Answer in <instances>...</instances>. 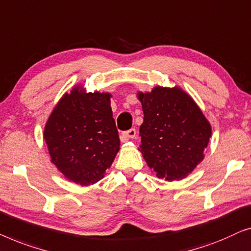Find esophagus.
<instances>
[{
    "mask_svg": "<svg viewBox=\"0 0 251 251\" xmlns=\"http://www.w3.org/2000/svg\"><path fill=\"white\" fill-rule=\"evenodd\" d=\"M135 136H136V129L135 128H130V129L126 130V132L123 133V137H124L125 140L134 139Z\"/></svg>",
    "mask_w": 251,
    "mask_h": 251,
    "instance_id": "1",
    "label": "esophagus"
}]
</instances>
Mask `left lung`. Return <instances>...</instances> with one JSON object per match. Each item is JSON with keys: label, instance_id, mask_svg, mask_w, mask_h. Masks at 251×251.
<instances>
[{"label": "left lung", "instance_id": "left-lung-1", "mask_svg": "<svg viewBox=\"0 0 251 251\" xmlns=\"http://www.w3.org/2000/svg\"><path fill=\"white\" fill-rule=\"evenodd\" d=\"M143 109L141 146L148 166L159 178L188 176L203 159L211 126L193 99L178 87L156 86L137 94Z\"/></svg>", "mask_w": 251, "mask_h": 251}]
</instances>
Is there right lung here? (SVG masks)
Returning a JSON list of instances; mask_svg holds the SVG:
<instances>
[{"instance_id": "add662e5", "label": "right lung", "mask_w": 251, "mask_h": 251, "mask_svg": "<svg viewBox=\"0 0 251 251\" xmlns=\"http://www.w3.org/2000/svg\"><path fill=\"white\" fill-rule=\"evenodd\" d=\"M44 140L51 162L66 178L80 185L100 181L121 146L110 94L74 87L49 117Z\"/></svg>"}]
</instances>
